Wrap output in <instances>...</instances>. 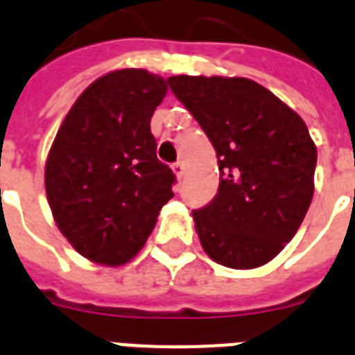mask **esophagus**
<instances>
[{"instance_id": "esophagus-1", "label": "esophagus", "mask_w": 355, "mask_h": 355, "mask_svg": "<svg viewBox=\"0 0 355 355\" xmlns=\"http://www.w3.org/2000/svg\"><path fill=\"white\" fill-rule=\"evenodd\" d=\"M173 173L177 175V178L184 177V164H182V162H175V164H173Z\"/></svg>"}]
</instances>
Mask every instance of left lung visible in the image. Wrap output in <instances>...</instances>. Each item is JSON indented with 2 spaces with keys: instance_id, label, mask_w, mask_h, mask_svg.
<instances>
[{
  "instance_id": "obj_1",
  "label": "left lung",
  "mask_w": 355,
  "mask_h": 355,
  "mask_svg": "<svg viewBox=\"0 0 355 355\" xmlns=\"http://www.w3.org/2000/svg\"><path fill=\"white\" fill-rule=\"evenodd\" d=\"M207 134L220 187L193 211L203 250L236 270L263 266L293 239L314 193L316 146L304 119L248 78L169 76Z\"/></svg>"
}]
</instances>
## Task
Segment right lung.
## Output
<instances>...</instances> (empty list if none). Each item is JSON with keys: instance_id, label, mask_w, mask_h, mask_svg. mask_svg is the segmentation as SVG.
I'll return each instance as SVG.
<instances>
[{"instance_id": "1", "label": "right lung", "mask_w": 355, "mask_h": 355, "mask_svg": "<svg viewBox=\"0 0 355 355\" xmlns=\"http://www.w3.org/2000/svg\"><path fill=\"white\" fill-rule=\"evenodd\" d=\"M166 92V80L144 69L107 73L80 94L51 144L49 207L73 248L94 263H128L173 198L177 177L157 159L150 130Z\"/></svg>"}]
</instances>
